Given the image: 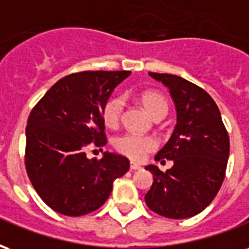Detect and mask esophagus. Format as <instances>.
<instances>
[{"instance_id": "34e87169", "label": "esophagus", "mask_w": 249, "mask_h": 249, "mask_svg": "<svg viewBox=\"0 0 249 249\" xmlns=\"http://www.w3.org/2000/svg\"><path fill=\"white\" fill-rule=\"evenodd\" d=\"M130 169L132 171H137V169H141V165L140 164H137V162H130Z\"/></svg>"}]
</instances>
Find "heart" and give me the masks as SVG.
Wrapping results in <instances>:
<instances>
[{
	"label": "heart",
	"instance_id": "1",
	"mask_svg": "<svg viewBox=\"0 0 249 249\" xmlns=\"http://www.w3.org/2000/svg\"><path fill=\"white\" fill-rule=\"evenodd\" d=\"M140 103L144 108L153 116H165L169 109V103L162 93L157 90H145L140 94ZM124 110V100L120 96H112L103 104L101 119L108 128H116L120 124V120ZM116 151L121 155L129 157L132 160H144L151 152L156 149L157 141L151 136L125 133L119 136L113 142Z\"/></svg>",
	"mask_w": 249,
	"mask_h": 249
}]
</instances>
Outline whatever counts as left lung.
<instances>
[{
    "instance_id": "8db88e82",
    "label": "left lung",
    "mask_w": 249,
    "mask_h": 249,
    "mask_svg": "<svg viewBox=\"0 0 249 249\" xmlns=\"http://www.w3.org/2000/svg\"><path fill=\"white\" fill-rule=\"evenodd\" d=\"M149 74L169 88L178 124L155 157L157 161L173 160V167L167 172L156 165L146 167L153 173V184L145 203L164 217H192L212 203L224 181L230 136L217 105L203 88L175 74Z\"/></svg>"
}]
</instances>
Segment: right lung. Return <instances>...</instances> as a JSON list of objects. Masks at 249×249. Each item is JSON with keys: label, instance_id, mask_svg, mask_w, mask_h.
<instances>
[{"label": "right lung", "instance_id": "obj_1", "mask_svg": "<svg viewBox=\"0 0 249 249\" xmlns=\"http://www.w3.org/2000/svg\"><path fill=\"white\" fill-rule=\"evenodd\" d=\"M129 71L71 73L44 94L26 125L25 168L36 192L53 211L82 216L103 205L129 160L105 152L88 159V146L107 144L101 108Z\"/></svg>", "mask_w": 249, "mask_h": 249}]
</instances>
